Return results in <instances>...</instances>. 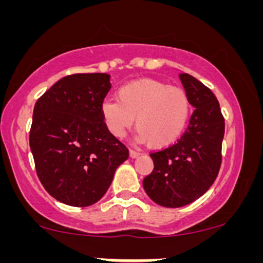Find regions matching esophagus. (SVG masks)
Instances as JSON below:
<instances>
[{"label":"esophagus","instance_id":"1","mask_svg":"<svg viewBox=\"0 0 263 263\" xmlns=\"http://www.w3.org/2000/svg\"><path fill=\"white\" fill-rule=\"evenodd\" d=\"M140 151H136V150H134V148H129V156H131V158H137V156H140Z\"/></svg>","mask_w":263,"mask_h":263}]
</instances>
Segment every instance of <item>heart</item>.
Returning a JSON list of instances; mask_svg holds the SVG:
<instances>
[{
  "mask_svg": "<svg viewBox=\"0 0 263 263\" xmlns=\"http://www.w3.org/2000/svg\"><path fill=\"white\" fill-rule=\"evenodd\" d=\"M116 100L100 107L107 131L122 139L136 118L137 140L154 148L174 144L182 136L191 113L188 94L181 87L153 79L129 81L118 87Z\"/></svg>",
  "mask_w": 263,
  "mask_h": 263,
  "instance_id": "b5f03b06",
  "label": "heart"
}]
</instances>
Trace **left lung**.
I'll list each match as a JSON object with an SVG mask.
<instances>
[{
	"label": "left lung",
	"mask_w": 263,
	"mask_h": 263,
	"mask_svg": "<svg viewBox=\"0 0 263 263\" xmlns=\"http://www.w3.org/2000/svg\"><path fill=\"white\" fill-rule=\"evenodd\" d=\"M179 78L195 110L178 141L150 154L154 169L142 181L148 197L165 208L201 197L216 179L222 159L225 121L216 97L193 76L182 72Z\"/></svg>",
	"instance_id": "1"
}]
</instances>
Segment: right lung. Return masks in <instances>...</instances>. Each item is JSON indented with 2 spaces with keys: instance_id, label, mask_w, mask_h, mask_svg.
<instances>
[{
  "instance_id": "right-lung-1",
  "label": "right lung",
  "mask_w": 263,
  "mask_h": 263,
  "mask_svg": "<svg viewBox=\"0 0 263 263\" xmlns=\"http://www.w3.org/2000/svg\"><path fill=\"white\" fill-rule=\"evenodd\" d=\"M108 73L65 76L35 103L29 144L36 176L55 200L76 208L104 196L128 148L100 115L110 89Z\"/></svg>"
}]
</instances>
